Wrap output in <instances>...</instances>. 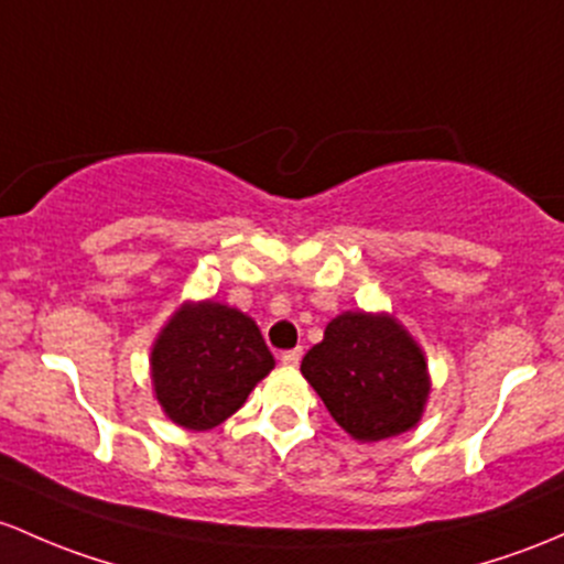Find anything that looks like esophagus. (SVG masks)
Returning <instances> with one entry per match:
<instances>
[{
	"label": "esophagus",
	"mask_w": 564,
	"mask_h": 564,
	"mask_svg": "<svg viewBox=\"0 0 564 564\" xmlns=\"http://www.w3.org/2000/svg\"><path fill=\"white\" fill-rule=\"evenodd\" d=\"M302 354H305V351H302V348H292V351H283L281 354V361L286 367H297L300 359H302Z\"/></svg>",
	"instance_id": "obj_1"
}]
</instances>
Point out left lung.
I'll return each mask as SVG.
<instances>
[{"label":"left lung","mask_w":564,"mask_h":564,"mask_svg":"<svg viewBox=\"0 0 564 564\" xmlns=\"http://www.w3.org/2000/svg\"><path fill=\"white\" fill-rule=\"evenodd\" d=\"M337 424L357 441H383L419 422L430 381L424 354L387 316L343 313L302 359Z\"/></svg>","instance_id":"1"}]
</instances>
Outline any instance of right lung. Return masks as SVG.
<instances>
[{
    "mask_svg": "<svg viewBox=\"0 0 564 564\" xmlns=\"http://www.w3.org/2000/svg\"><path fill=\"white\" fill-rule=\"evenodd\" d=\"M272 365L257 324L218 302L177 311L151 354L159 402L188 430L227 422Z\"/></svg>",
    "mask_w": 564,
    "mask_h": 564,
    "instance_id": "obj_1",
    "label": "right lung"
}]
</instances>
